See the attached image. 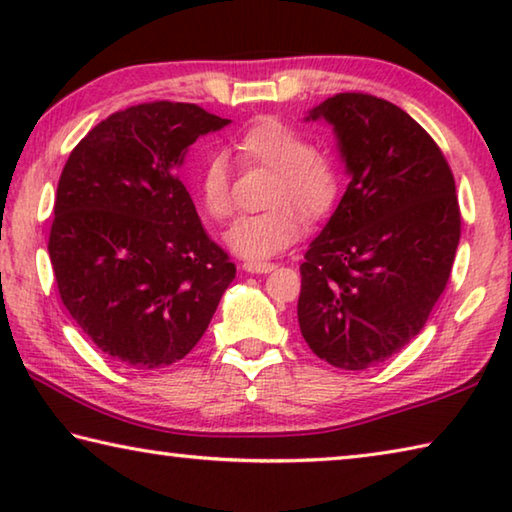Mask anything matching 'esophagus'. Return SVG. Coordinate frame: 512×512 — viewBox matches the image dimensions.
<instances>
[{"label":"esophagus","instance_id":"34e87169","mask_svg":"<svg viewBox=\"0 0 512 512\" xmlns=\"http://www.w3.org/2000/svg\"><path fill=\"white\" fill-rule=\"evenodd\" d=\"M275 268V264L271 262H246L244 271L246 273H271Z\"/></svg>","mask_w":512,"mask_h":512}]
</instances>
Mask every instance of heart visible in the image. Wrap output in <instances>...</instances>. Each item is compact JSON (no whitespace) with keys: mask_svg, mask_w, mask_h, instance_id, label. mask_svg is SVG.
Segmentation results:
<instances>
[{"mask_svg":"<svg viewBox=\"0 0 512 512\" xmlns=\"http://www.w3.org/2000/svg\"><path fill=\"white\" fill-rule=\"evenodd\" d=\"M235 146L244 160L275 171L266 196L271 205L262 212L241 214L223 237L232 253L257 262L282 253L302 235V212L309 219H320L332 210L341 192V171L332 155L311 149L305 135L277 119L250 126ZM198 196L214 219L230 214V171L223 155H212L205 162Z\"/></svg>","mask_w":512,"mask_h":512,"instance_id":"1","label":"heart"}]
</instances>
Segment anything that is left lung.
Listing matches in <instances>:
<instances>
[{"label": "left lung", "mask_w": 512, "mask_h": 512, "mask_svg": "<svg viewBox=\"0 0 512 512\" xmlns=\"http://www.w3.org/2000/svg\"><path fill=\"white\" fill-rule=\"evenodd\" d=\"M305 121L332 126L350 183L300 266V332L334 368L366 370L420 334L447 287L461 239L454 176L384 99L336 94Z\"/></svg>", "instance_id": "8db88e82"}]
</instances>
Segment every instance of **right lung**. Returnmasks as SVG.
Segmentation results:
<instances>
[{
	"mask_svg": "<svg viewBox=\"0 0 512 512\" xmlns=\"http://www.w3.org/2000/svg\"><path fill=\"white\" fill-rule=\"evenodd\" d=\"M230 119L155 101L103 119L60 173L49 257L69 316L110 359L164 368L201 341L237 268L178 171Z\"/></svg>",
	"mask_w": 512,
	"mask_h": 512,
	"instance_id": "obj_1",
	"label": "right lung"
}]
</instances>
